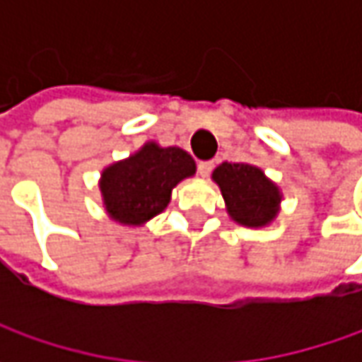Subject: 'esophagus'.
<instances>
[{
	"instance_id": "esophagus-1",
	"label": "esophagus",
	"mask_w": 362,
	"mask_h": 362,
	"mask_svg": "<svg viewBox=\"0 0 362 362\" xmlns=\"http://www.w3.org/2000/svg\"><path fill=\"white\" fill-rule=\"evenodd\" d=\"M214 171V160H199L197 165V173L202 177H209V173Z\"/></svg>"
}]
</instances>
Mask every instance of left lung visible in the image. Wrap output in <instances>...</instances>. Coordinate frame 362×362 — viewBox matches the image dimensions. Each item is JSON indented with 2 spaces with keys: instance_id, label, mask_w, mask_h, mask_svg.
<instances>
[{
  "instance_id": "8db88e82",
  "label": "left lung",
  "mask_w": 362,
  "mask_h": 362,
  "mask_svg": "<svg viewBox=\"0 0 362 362\" xmlns=\"http://www.w3.org/2000/svg\"><path fill=\"white\" fill-rule=\"evenodd\" d=\"M233 221L247 228H262L278 214L280 191L262 169L247 163H221L214 171Z\"/></svg>"
}]
</instances>
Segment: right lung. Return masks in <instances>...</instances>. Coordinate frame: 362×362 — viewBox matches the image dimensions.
<instances>
[{
	"label": "right lung",
	"mask_w": 362,
	"mask_h": 362,
	"mask_svg": "<svg viewBox=\"0 0 362 362\" xmlns=\"http://www.w3.org/2000/svg\"><path fill=\"white\" fill-rule=\"evenodd\" d=\"M195 173V160L179 146L146 143L139 153L105 169L100 191L106 211L124 226H141L159 216L173 187Z\"/></svg>",
	"instance_id": "obj_1"
}]
</instances>
